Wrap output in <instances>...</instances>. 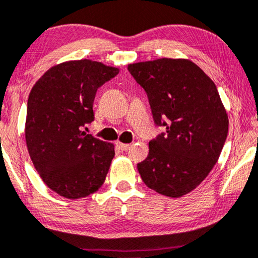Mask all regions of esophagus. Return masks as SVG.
Here are the masks:
<instances>
[{"label":"esophagus","instance_id":"esophagus-1","mask_svg":"<svg viewBox=\"0 0 258 258\" xmlns=\"http://www.w3.org/2000/svg\"><path fill=\"white\" fill-rule=\"evenodd\" d=\"M117 146L119 149H121V151H127V149L130 148L128 144H121V142H119V141H117Z\"/></svg>","mask_w":258,"mask_h":258}]
</instances>
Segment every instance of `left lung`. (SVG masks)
Returning <instances> with one entry per match:
<instances>
[{
    "label": "left lung",
    "instance_id": "1",
    "mask_svg": "<svg viewBox=\"0 0 258 258\" xmlns=\"http://www.w3.org/2000/svg\"><path fill=\"white\" fill-rule=\"evenodd\" d=\"M127 69L147 94L155 125L166 128L149 141L138 170L152 190L182 197L210 174L227 138L228 117L217 87L185 59L163 57Z\"/></svg>",
    "mask_w": 258,
    "mask_h": 258
}]
</instances>
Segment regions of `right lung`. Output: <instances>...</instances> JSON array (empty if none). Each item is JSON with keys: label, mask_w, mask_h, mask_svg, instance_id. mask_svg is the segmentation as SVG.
<instances>
[{"label": "right lung", "mask_w": 258, "mask_h": 258, "mask_svg": "<svg viewBox=\"0 0 258 258\" xmlns=\"http://www.w3.org/2000/svg\"><path fill=\"white\" fill-rule=\"evenodd\" d=\"M119 73L97 61L56 64L37 81L28 99L25 140L33 166L49 189L78 199L104 183L112 144L87 134L97 89Z\"/></svg>", "instance_id": "right-lung-1"}]
</instances>
